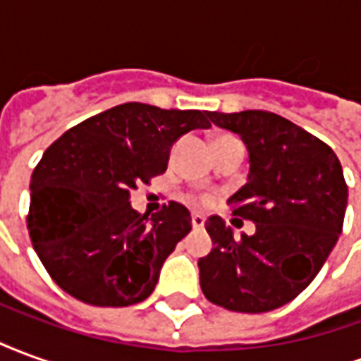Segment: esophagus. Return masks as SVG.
Returning a JSON list of instances; mask_svg holds the SVG:
<instances>
[{
	"label": "esophagus",
	"mask_w": 361,
	"mask_h": 361,
	"mask_svg": "<svg viewBox=\"0 0 361 361\" xmlns=\"http://www.w3.org/2000/svg\"><path fill=\"white\" fill-rule=\"evenodd\" d=\"M191 224H193V228H195V230H201V228H204L203 214H193V216H191Z\"/></svg>",
	"instance_id": "obj_1"
}]
</instances>
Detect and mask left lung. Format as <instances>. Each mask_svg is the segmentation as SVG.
<instances>
[{"label": "left lung", "instance_id": "left-lung-1", "mask_svg": "<svg viewBox=\"0 0 361 361\" xmlns=\"http://www.w3.org/2000/svg\"><path fill=\"white\" fill-rule=\"evenodd\" d=\"M209 119L247 149V181L228 204L255 222V234L234 238L220 216L204 222L214 247L197 263L201 290L224 310H276L310 286L338 242L348 204L342 166L331 147L271 111Z\"/></svg>", "mask_w": 361, "mask_h": 361}]
</instances>
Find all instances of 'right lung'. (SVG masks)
<instances>
[{
  "instance_id": "add662e5",
  "label": "right lung",
  "mask_w": 361,
  "mask_h": 361,
  "mask_svg": "<svg viewBox=\"0 0 361 361\" xmlns=\"http://www.w3.org/2000/svg\"><path fill=\"white\" fill-rule=\"evenodd\" d=\"M209 111L127 102L85 119L44 152L30 180L28 232L54 282L98 307L147 300L168 255L191 232V214L170 203L152 216L131 207V189L164 173L170 149Z\"/></svg>"
}]
</instances>
